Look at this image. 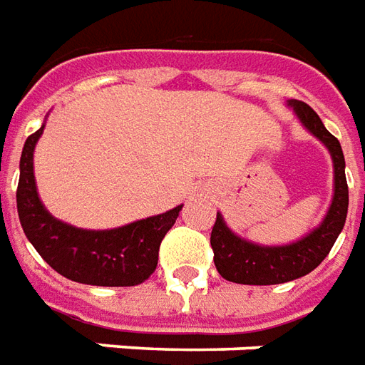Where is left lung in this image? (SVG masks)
<instances>
[{
    "label": "left lung",
    "instance_id": "obj_1",
    "mask_svg": "<svg viewBox=\"0 0 365 365\" xmlns=\"http://www.w3.org/2000/svg\"><path fill=\"white\" fill-rule=\"evenodd\" d=\"M289 105L303 127L317 136L332 156L334 166V195L322 222L297 242L283 246H264L240 238L227 227L221 213L211 230V246L217 272L232 283L245 285H275L293 282L313 272L336 242L348 215V183L344 174V154L336 136L322 125L321 117L303 101L291 99Z\"/></svg>",
    "mask_w": 365,
    "mask_h": 365
}]
</instances>
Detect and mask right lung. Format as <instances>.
Listing matches in <instances>:
<instances>
[{
	"mask_svg": "<svg viewBox=\"0 0 365 365\" xmlns=\"http://www.w3.org/2000/svg\"><path fill=\"white\" fill-rule=\"evenodd\" d=\"M44 125L23 146L17 185V213L29 242L60 275L78 283L130 287L148 279L162 238L172 229L183 205L111 230H86L54 219L38 197L33 152Z\"/></svg>",
	"mask_w": 365,
	"mask_h": 365,
	"instance_id": "right-lung-1",
	"label": "right lung"
}]
</instances>
